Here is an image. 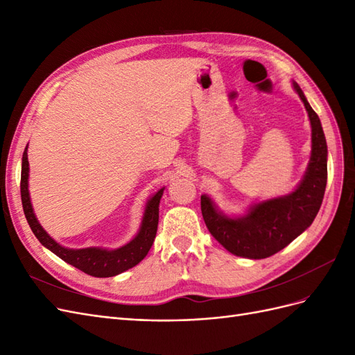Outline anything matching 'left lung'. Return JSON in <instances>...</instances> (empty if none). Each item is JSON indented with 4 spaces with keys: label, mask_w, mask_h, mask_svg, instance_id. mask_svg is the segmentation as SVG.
<instances>
[{
    "label": "left lung",
    "mask_w": 355,
    "mask_h": 355,
    "mask_svg": "<svg viewBox=\"0 0 355 355\" xmlns=\"http://www.w3.org/2000/svg\"><path fill=\"white\" fill-rule=\"evenodd\" d=\"M295 92L304 102L311 123V158L299 185L286 196L253 202L244 214L230 216L214 201L201 196L202 219L210 234L230 253L263 259L284 249L315 219L327 184V144L323 127L297 83Z\"/></svg>",
    "instance_id": "obj_1"
}]
</instances>
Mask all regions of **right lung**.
<instances>
[{
  "label": "right lung",
  "instance_id": "right-lung-1",
  "mask_svg": "<svg viewBox=\"0 0 355 355\" xmlns=\"http://www.w3.org/2000/svg\"><path fill=\"white\" fill-rule=\"evenodd\" d=\"M29 161L28 146L22 157V175H20V196H22V206L25 218L29 223L32 232L35 234L38 241L50 252L59 256L62 261L78 268L80 271L93 277H114L121 274L130 268L136 266L148 254L154 243L157 227H158V207L159 200L163 197L164 188L158 189L155 194L146 201L145 211L141 222V228L137 234L127 244L118 249H103V247H85V249H68L53 240L47 231L41 227L34 209H32L29 196Z\"/></svg>",
  "mask_w": 355,
  "mask_h": 355
}]
</instances>
